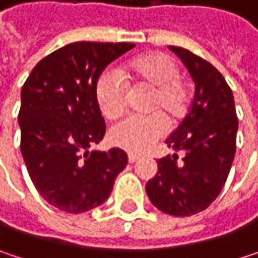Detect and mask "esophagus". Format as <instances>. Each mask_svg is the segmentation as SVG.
I'll return each mask as SVG.
<instances>
[{
    "mask_svg": "<svg viewBox=\"0 0 258 258\" xmlns=\"http://www.w3.org/2000/svg\"><path fill=\"white\" fill-rule=\"evenodd\" d=\"M139 158H140V155H139V154H133V152H131V154H128V161H130V163H136V161H137Z\"/></svg>",
    "mask_w": 258,
    "mask_h": 258,
    "instance_id": "obj_1",
    "label": "esophagus"
}]
</instances>
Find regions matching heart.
Returning <instances> with one entry per match:
<instances>
[{"label":"heart","mask_w":258,"mask_h":258,"mask_svg":"<svg viewBox=\"0 0 258 258\" xmlns=\"http://www.w3.org/2000/svg\"><path fill=\"white\" fill-rule=\"evenodd\" d=\"M128 88L133 92L149 91L143 103V112L148 115L115 124L109 131V139L115 146L142 152L164 136L166 120L175 125L186 116L191 92L180 78L178 64L160 52L133 58L121 75L116 72L100 75L95 83V98L106 118L118 119L125 113Z\"/></svg>","instance_id":"b5f03b06"}]
</instances>
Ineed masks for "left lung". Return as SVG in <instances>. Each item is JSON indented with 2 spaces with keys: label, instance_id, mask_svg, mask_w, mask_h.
Segmentation results:
<instances>
[{
  "label": "left lung",
  "instance_id": "8db88e82",
  "mask_svg": "<svg viewBox=\"0 0 258 258\" xmlns=\"http://www.w3.org/2000/svg\"><path fill=\"white\" fill-rule=\"evenodd\" d=\"M170 50L188 69L196 94L186 116L166 140L183 157L158 160L146 192L164 214L189 217L209 208L224 188L236 152L237 116L232 89L211 62L183 47Z\"/></svg>",
  "mask_w": 258,
  "mask_h": 258
}]
</instances>
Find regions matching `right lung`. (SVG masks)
<instances>
[{"label": "right lung", "mask_w": 258, "mask_h": 258, "mask_svg": "<svg viewBox=\"0 0 258 258\" xmlns=\"http://www.w3.org/2000/svg\"><path fill=\"white\" fill-rule=\"evenodd\" d=\"M133 43H70L31 72L21 92V152L40 196L72 214L91 211L110 196L128 163L125 151H88L106 133L95 83Z\"/></svg>", "instance_id": "1"}]
</instances>
